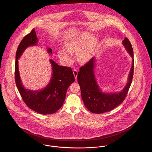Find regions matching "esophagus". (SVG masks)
<instances>
[{
    "mask_svg": "<svg viewBox=\"0 0 152 152\" xmlns=\"http://www.w3.org/2000/svg\"><path fill=\"white\" fill-rule=\"evenodd\" d=\"M73 75H74V76L75 77V79H77V74H78V72H77V70L76 69H74L73 70Z\"/></svg>",
    "mask_w": 152,
    "mask_h": 152,
    "instance_id": "1",
    "label": "esophagus"
}]
</instances>
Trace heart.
I'll return each instance as SVG.
<instances>
[{"mask_svg":"<svg viewBox=\"0 0 152 152\" xmlns=\"http://www.w3.org/2000/svg\"><path fill=\"white\" fill-rule=\"evenodd\" d=\"M95 43V39L87 33H82L66 41L65 48L66 51L60 48L58 51L59 58L67 63H71L72 56L71 53H77V57L80 63H85L92 56Z\"/></svg>","mask_w":152,"mask_h":152,"instance_id":"obj_1","label":"heart"}]
</instances>
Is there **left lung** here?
<instances>
[{
	"label": "left lung",
	"mask_w": 152,
	"mask_h": 152,
	"mask_svg": "<svg viewBox=\"0 0 152 152\" xmlns=\"http://www.w3.org/2000/svg\"><path fill=\"white\" fill-rule=\"evenodd\" d=\"M123 44L132 58V65L128 76V81L120 92L104 93L101 91L94 76V57L80 68L77 81L81 89V97L86 107L92 113L100 114L113 110L123 102L128 94L133 76V51L127 37L124 39Z\"/></svg>",
	"instance_id": "8db88e82"
}]
</instances>
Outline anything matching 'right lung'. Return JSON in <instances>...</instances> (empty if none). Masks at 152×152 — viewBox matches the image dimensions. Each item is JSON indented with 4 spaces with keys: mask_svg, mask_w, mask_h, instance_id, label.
I'll use <instances>...</instances> for the list:
<instances>
[{
    "mask_svg": "<svg viewBox=\"0 0 152 152\" xmlns=\"http://www.w3.org/2000/svg\"><path fill=\"white\" fill-rule=\"evenodd\" d=\"M38 40L35 29L24 36L19 44L16 53L15 79L16 87L26 104L38 113L50 115L56 112L63 105L66 91L75 79L71 68L60 66L50 59L52 75L50 83L42 90L31 91L26 89L22 84L18 68V59L29 46L36 45ZM47 52L52 54V49Z\"/></svg>",
    "mask_w": 152,
    "mask_h": 152,
    "instance_id": "1",
    "label": "right lung"
}]
</instances>
